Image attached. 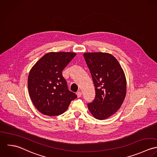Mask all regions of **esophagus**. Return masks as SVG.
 I'll list each match as a JSON object with an SVG mask.
<instances>
[{
    "mask_svg": "<svg viewBox=\"0 0 157 157\" xmlns=\"http://www.w3.org/2000/svg\"><path fill=\"white\" fill-rule=\"evenodd\" d=\"M76 95H77V96H78V98H79V97H81V95H82V93H81V92H78L76 93Z\"/></svg>",
    "mask_w": 157,
    "mask_h": 157,
    "instance_id": "obj_1",
    "label": "esophagus"
}]
</instances>
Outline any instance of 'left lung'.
Here are the masks:
<instances>
[{"label":"left lung","mask_w":157,"mask_h":157,"mask_svg":"<svg viewBox=\"0 0 157 157\" xmlns=\"http://www.w3.org/2000/svg\"><path fill=\"white\" fill-rule=\"evenodd\" d=\"M96 96L87 104L96 119L103 120L116 113L123 104L127 90L125 74L117 59L108 53H85Z\"/></svg>","instance_id":"8db88e82"}]
</instances>
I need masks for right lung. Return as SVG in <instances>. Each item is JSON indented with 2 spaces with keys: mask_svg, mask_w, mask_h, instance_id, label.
<instances>
[{
  "mask_svg": "<svg viewBox=\"0 0 157 157\" xmlns=\"http://www.w3.org/2000/svg\"><path fill=\"white\" fill-rule=\"evenodd\" d=\"M76 55L73 52H49L32 67L28 77L29 93L41 113L49 117L59 115L77 98L68 89L62 74Z\"/></svg>",
  "mask_w": 157,
  "mask_h": 157,
  "instance_id": "1",
  "label": "right lung"
}]
</instances>
